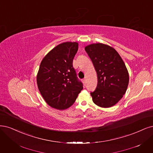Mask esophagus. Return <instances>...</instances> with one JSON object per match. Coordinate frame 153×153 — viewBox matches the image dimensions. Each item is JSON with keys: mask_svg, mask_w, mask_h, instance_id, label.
<instances>
[{"mask_svg": "<svg viewBox=\"0 0 153 153\" xmlns=\"http://www.w3.org/2000/svg\"><path fill=\"white\" fill-rule=\"evenodd\" d=\"M85 81H86V78H84L83 80V83L85 84Z\"/></svg>", "mask_w": 153, "mask_h": 153, "instance_id": "34e87169", "label": "esophagus"}]
</instances>
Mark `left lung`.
Instances as JSON below:
<instances>
[{
  "mask_svg": "<svg viewBox=\"0 0 153 153\" xmlns=\"http://www.w3.org/2000/svg\"><path fill=\"white\" fill-rule=\"evenodd\" d=\"M85 50L97 75V88L91 93L92 101L99 107H112L127 91L129 82L127 68L118 52L108 45L92 44Z\"/></svg>",
  "mask_w": 153,
  "mask_h": 153,
  "instance_id": "8db88e82",
  "label": "left lung"
}]
</instances>
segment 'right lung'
Returning a JSON list of instances; mask_svg holds the SVG:
<instances>
[{
    "mask_svg": "<svg viewBox=\"0 0 153 153\" xmlns=\"http://www.w3.org/2000/svg\"><path fill=\"white\" fill-rule=\"evenodd\" d=\"M78 44L66 42L50 51L42 60L36 75L39 90L51 107L64 110L75 102L83 84L78 81L73 60Z\"/></svg>",
    "mask_w": 153,
    "mask_h": 153,
    "instance_id": "1",
    "label": "right lung"
}]
</instances>
